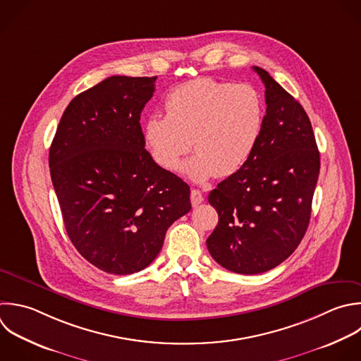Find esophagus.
Instances as JSON below:
<instances>
[{
	"label": "esophagus",
	"mask_w": 361,
	"mask_h": 361,
	"mask_svg": "<svg viewBox=\"0 0 361 361\" xmlns=\"http://www.w3.org/2000/svg\"><path fill=\"white\" fill-rule=\"evenodd\" d=\"M190 202H192L193 206L200 204V203L203 202V195H202V192L197 190V189H193V190L190 192Z\"/></svg>",
	"instance_id": "esophagus-1"
}]
</instances>
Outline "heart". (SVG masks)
<instances>
[{
    "label": "heart",
    "instance_id": "heart-1",
    "mask_svg": "<svg viewBox=\"0 0 361 361\" xmlns=\"http://www.w3.org/2000/svg\"><path fill=\"white\" fill-rule=\"evenodd\" d=\"M165 116L151 114L142 126L147 148L157 165L179 169L195 182L238 172L252 157L262 131L264 102L251 85L210 78L185 82L168 92Z\"/></svg>",
    "mask_w": 361,
    "mask_h": 361
}]
</instances>
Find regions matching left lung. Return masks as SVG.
Masks as SVG:
<instances>
[{"label":"left lung","mask_w":361,"mask_h":361,"mask_svg":"<svg viewBox=\"0 0 361 361\" xmlns=\"http://www.w3.org/2000/svg\"><path fill=\"white\" fill-rule=\"evenodd\" d=\"M267 113L248 162L209 195L219 224L209 252L237 274H261L285 261L302 241L312 210L320 157L303 107L267 71Z\"/></svg>","instance_id":"1"}]
</instances>
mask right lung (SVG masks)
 <instances>
[{
    "mask_svg": "<svg viewBox=\"0 0 361 361\" xmlns=\"http://www.w3.org/2000/svg\"><path fill=\"white\" fill-rule=\"evenodd\" d=\"M154 78L111 76L66 107L49 149L68 235L99 269L127 275L159 254L169 226L190 209V189L145 149L141 111Z\"/></svg>",
    "mask_w": 361,
    "mask_h": 361,
    "instance_id": "add662e5",
    "label": "right lung"
}]
</instances>
